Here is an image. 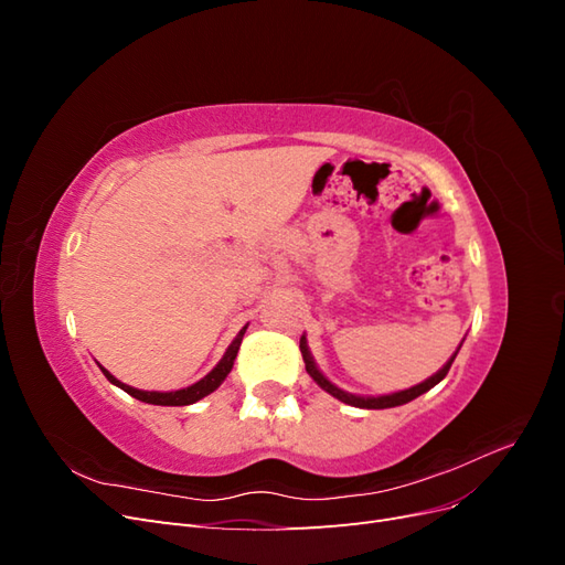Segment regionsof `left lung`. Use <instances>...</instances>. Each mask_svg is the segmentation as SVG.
I'll return each mask as SVG.
<instances>
[{
	"mask_svg": "<svg viewBox=\"0 0 565 565\" xmlns=\"http://www.w3.org/2000/svg\"><path fill=\"white\" fill-rule=\"evenodd\" d=\"M299 349H301V355H303V363H306V372L311 374L313 377V382L320 386V388H324L330 393V396H334V398H339L341 403H347V405H353V407H367V409H384V407H396V405H405V403H409V401H415L417 396H422V393H426L429 388H434L443 377H446L448 374V370H450V365H452V361H455V355L450 358V361L443 365V370H438L434 377H429L426 382H422V384H417V386H413V388H405V391H398V393H391V396H380V398H361V396H351V393H347V391H341V388H337L334 384H330L328 380L322 377V372L316 367V363H313V358H311V353H309V347H306V339L301 337V341H299ZM459 351V349H457Z\"/></svg>",
	"mask_w": 565,
	"mask_h": 565,
	"instance_id": "1",
	"label": "left lung"
}]
</instances>
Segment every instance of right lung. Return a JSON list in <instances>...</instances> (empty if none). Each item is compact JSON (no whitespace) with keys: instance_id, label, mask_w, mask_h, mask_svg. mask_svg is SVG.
Returning <instances> with one entry per match:
<instances>
[{"instance_id":"right-lung-1","label":"right lung","mask_w":565,"mask_h":565,"mask_svg":"<svg viewBox=\"0 0 565 565\" xmlns=\"http://www.w3.org/2000/svg\"><path fill=\"white\" fill-rule=\"evenodd\" d=\"M245 330H247V328H243L241 334H237V337L233 339V344L226 349L224 358H221L218 365L207 374V377L200 380V382L193 384V386L181 388V391H169V393H160V391H139V388H131V386H127V384H122V382H117L108 370H104V367H100V370H104L108 382H113L115 386L127 391L129 396L139 398V401H143V403H150V405H191V403H195V401H200V398H204V396H210V393H212L214 388H218V384L226 380V374L231 372L233 361H235V355H237V349H241V344H243Z\"/></svg>"}]
</instances>
